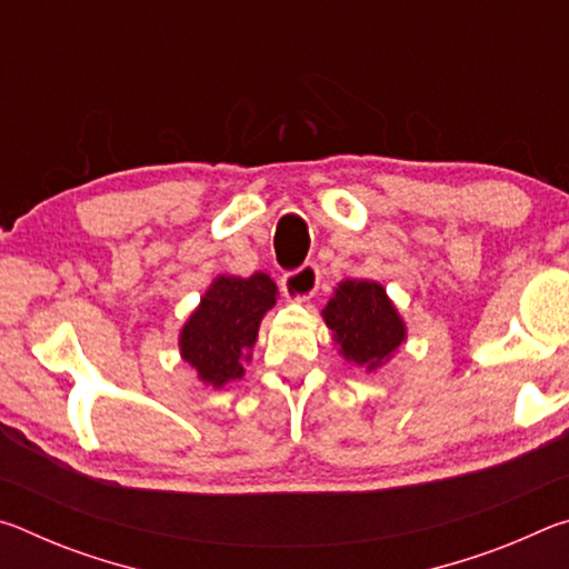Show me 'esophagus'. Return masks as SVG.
I'll return each instance as SVG.
<instances>
[{
  "mask_svg": "<svg viewBox=\"0 0 569 569\" xmlns=\"http://www.w3.org/2000/svg\"><path fill=\"white\" fill-rule=\"evenodd\" d=\"M319 283H321V273L316 263H306L298 268V271L286 273L281 278L283 293L286 298H291V301H308V298L319 291Z\"/></svg>",
  "mask_w": 569,
  "mask_h": 569,
  "instance_id": "obj_1",
  "label": "esophagus"
}]
</instances>
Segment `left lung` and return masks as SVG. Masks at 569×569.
<instances>
[{
    "mask_svg": "<svg viewBox=\"0 0 569 569\" xmlns=\"http://www.w3.org/2000/svg\"><path fill=\"white\" fill-rule=\"evenodd\" d=\"M321 316L339 353L366 371H377L407 341V326L377 281H341Z\"/></svg>",
    "mask_w": 569,
    "mask_h": 569,
    "instance_id": "left-lung-1",
    "label": "left lung"
}]
</instances>
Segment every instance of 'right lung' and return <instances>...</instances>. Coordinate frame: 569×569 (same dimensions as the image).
I'll return each mask as SVG.
<instances>
[{"label":"right lung","mask_w":569,"mask_h":569,"mask_svg":"<svg viewBox=\"0 0 569 569\" xmlns=\"http://www.w3.org/2000/svg\"><path fill=\"white\" fill-rule=\"evenodd\" d=\"M278 288L266 273L250 278L218 276L200 306L180 331V356L210 387H226L246 373L250 349L258 339L268 308L276 306Z\"/></svg>","instance_id":"right-lung-1"}]
</instances>
